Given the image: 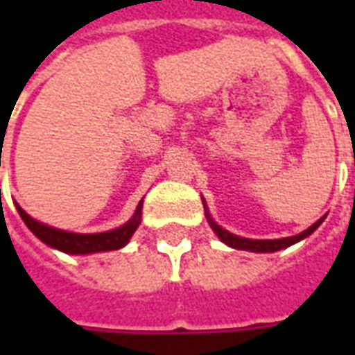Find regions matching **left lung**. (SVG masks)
<instances>
[{
    "label": "left lung",
    "instance_id": "8db88e82",
    "mask_svg": "<svg viewBox=\"0 0 355 355\" xmlns=\"http://www.w3.org/2000/svg\"><path fill=\"white\" fill-rule=\"evenodd\" d=\"M203 207H205V216H207V223L209 226L213 228L218 239L226 243L232 249H239V251H251V253H275V251H282V249H287V247L295 245L298 241H302L304 238H308L310 234L320 228V224L325 220V216H321L320 220H315V223L310 226V228H306L304 232H300L297 236H291V238H282V239H249V238H241V236H236V234H232V232L224 230L223 226H218V224L213 220V216L209 213L207 203L203 200Z\"/></svg>",
    "mask_w": 355,
    "mask_h": 355
}]
</instances>
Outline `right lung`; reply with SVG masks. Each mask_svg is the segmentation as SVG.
I'll use <instances>...</instances> for the list:
<instances>
[{
  "mask_svg": "<svg viewBox=\"0 0 355 355\" xmlns=\"http://www.w3.org/2000/svg\"><path fill=\"white\" fill-rule=\"evenodd\" d=\"M15 205H17L20 218L24 220V224L30 228V232L34 234L35 238L42 239L45 245L53 247L57 251H62L66 254H93L121 249V247L129 243L132 234L137 232L140 224V216H142V200H140L135 215L127 223L121 224L119 228L101 232V234H76V232L58 230V228H53L49 224L40 223V220H35V218L28 215L19 203H15Z\"/></svg>",
  "mask_w": 355,
  "mask_h": 355,
  "instance_id": "right-lung-1",
  "label": "right lung"
}]
</instances>
